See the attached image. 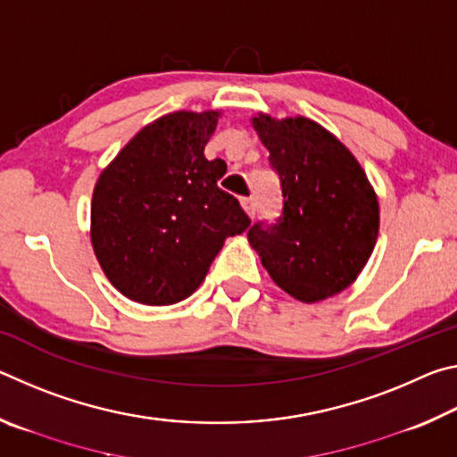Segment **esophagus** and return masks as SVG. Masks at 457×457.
I'll use <instances>...</instances> for the list:
<instances>
[{"label":"esophagus","instance_id":"esophagus-1","mask_svg":"<svg viewBox=\"0 0 457 457\" xmlns=\"http://www.w3.org/2000/svg\"><path fill=\"white\" fill-rule=\"evenodd\" d=\"M242 207L245 210V213L250 215V218L256 215V201H253V197H242Z\"/></svg>","mask_w":457,"mask_h":457}]
</instances>
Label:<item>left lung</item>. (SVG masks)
Segmentation results:
<instances>
[{
	"mask_svg": "<svg viewBox=\"0 0 457 457\" xmlns=\"http://www.w3.org/2000/svg\"><path fill=\"white\" fill-rule=\"evenodd\" d=\"M280 177L282 213L253 223L247 242L272 280L312 304L357 280L378 234V201L353 153L304 117L252 119Z\"/></svg>",
	"mask_w": 457,
	"mask_h": 457,
	"instance_id": "1",
	"label": "left lung"
}]
</instances>
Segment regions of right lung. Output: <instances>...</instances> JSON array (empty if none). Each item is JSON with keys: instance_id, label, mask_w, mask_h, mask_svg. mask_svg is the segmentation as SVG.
<instances>
[{"instance_id": "obj_1", "label": "right lung", "mask_w": 457, "mask_h": 457, "mask_svg": "<svg viewBox=\"0 0 457 457\" xmlns=\"http://www.w3.org/2000/svg\"><path fill=\"white\" fill-rule=\"evenodd\" d=\"M220 111L165 114L138 130L100 173L90 239L111 284L149 306L181 303L199 288L229 236L250 218L220 189L226 161L204 149Z\"/></svg>"}]
</instances>
